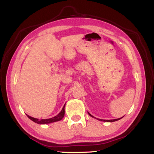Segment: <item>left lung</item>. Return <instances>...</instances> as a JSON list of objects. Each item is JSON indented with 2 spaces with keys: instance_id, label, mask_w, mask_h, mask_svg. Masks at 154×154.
Wrapping results in <instances>:
<instances>
[{
  "instance_id": "obj_1",
  "label": "left lung",
  "mask_w": 154,
  "mask_h": 154,
  "mask_svg": "<svg viewBox=\"0 0 154 154\" xmlns=\"http://www.w3.org/2000/svg\"><path fill=\"white\" fill-rule=\"evenodd\" d=\"M89 113V115L91 116H92V117H94V116H93L92 115H91V114L89 113V112H88ZM123 117V116H122ZM122 118H120V119H114V120H101V119H99V120H101V121H104V122H114V121H116V120H120V119H122ZM99 120V119H98Z\"/></svg>"
}]
</instances>
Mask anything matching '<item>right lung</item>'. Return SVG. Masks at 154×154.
Here are the masks:
<instances>
[{"instance_id":"obj_1","label":"right lung","mask_w":154,"mask_h":154,"mask_svg":"<svg viewBox=\"0 0 154 154\" xmlns=\"http://www.w3.org/2000/svg\"><path fill=\"white\" fill-rule=\"evenodd\" d=\"M65 104L63 107V109H62L61 112L59 113L57 116H55L53 118H51V119H41V120H39L38 119H35V118L32 117L29 115H27V116L30 119V120H32V121H34V122L37 123V124H49V123H51V122H56V121H59V120H61L62 119H63V116H64V114H65Z\"/></svg>"}]
</instances>
